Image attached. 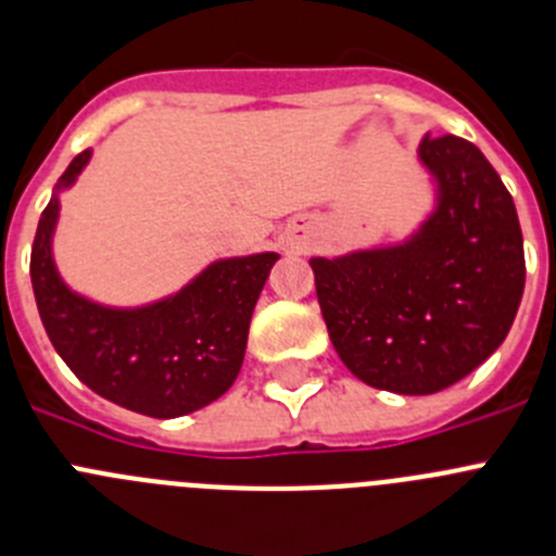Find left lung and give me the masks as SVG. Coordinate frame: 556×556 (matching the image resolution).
I'll use <instances>...</instances> for the list:
<instances>
[{
    "instance_id": "obj_1",
    "label": "left lung",
    "mask_w": 556,
    "mask_h": 556,
    "mask_svg": "<svg viewBox=\"0 0 556 556\" xmlns=\"http://www.w3.org/2000/svg\"><path fill=\"white\" fill-rule=\"evenodd\" d=\"M419 161L435 184L433 214L395 247L313 257L331 345L359 381L433 395L489 359L523 293L516 205L480 148L425 137Z\"/></svg>"
}]
</instances>
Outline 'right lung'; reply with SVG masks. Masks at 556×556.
Wrapping results in <instances>:
<instances>
[{
    "label": "right lung",
    "instance_id": "1",
    "mask_svg": "<svg viewBox=\"0 0 556 556\" xmlns=\"http://www.w3.org/2000/svg\"><path fill=\"white\" fill-rule=\"evenodd\" d=\"M90 155L85 150L67 164L40 214L29 261L40 320L62 362L96 395L144 417H184L236 381L254 304L279 254L216 261L175 295L144 307L90 302L62 282L51 254L60 191L76 184Z\"/></svg>",
    "mask_w": 556,
    "mask_h": 556
}]
</instances>
